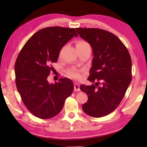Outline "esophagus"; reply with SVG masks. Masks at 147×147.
I'll return each mask as SVG.
<instances>
[{"mask_svg": "<svg viewBox=\"0 0 147 147\" xmlns=\"http://www.w3.org/2000/svg\"><path fill=\"white\" fill-rule=\"evenodd\" d=\"M74 91H80V84L78 83L74 84Z\"/></svg>", "mask_w": 147, "mask_h": 147, "instance_id": "1", "label": "esophagus"}]
</instances>
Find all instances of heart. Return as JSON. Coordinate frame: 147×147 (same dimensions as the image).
Segmentation results:
<instances>
[{
	"label": "heart",
	"mask_w": 147,
	"mask_h": 147,
	"mask_svg": "<svg viewBox=\"0 0 147 147\" xmlns=\"http://www.w3.org/2000/svg\"><path fill=\"white\" fill-rule=\"evenodd\" d=\"M76 48H86V47H90L89 44L84 40H80L76 42ZM67 74L69 77H71V78H80V73L76 70H69L67 72Z\"/></svg>",
	"instance_id": "obj_1"
}]
</instances>
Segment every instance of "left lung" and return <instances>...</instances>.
Listing matches in <instances>:
<instances>
[{
  "mask_svg": "<svg viewBox=\"0 0 147 147\" xmlns=\"http://www.w3.org/2000/svg\"><path fill=\"white\" fill-rule=\"evenodd\" d=\"M80 36L90 44L94 58L88 78L95 85H81L88 100L82 108L93 117L108 115L123 100L131 81V59L128 49L115 35L99 28H77ZM96 81L102 82L97 87Z\"/></svg>",
  "mask_w": 147,
  "mask_h": 147,
  "instance_id": "1",
  "label": "left lung"
}]
</instances>
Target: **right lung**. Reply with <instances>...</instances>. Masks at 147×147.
I'll return each mask as SVG.
<instances>
[{
  "label": "right lung",
  "mask_w": 147,
  "mask_h": 147,
  "mask_svg": "<svg viewBox=\"0 0 147 147\" xmlns=\"http://www.w3.org/2000/svg\"><path fill=\"white\" fill-rule=\"evenodd\" d=\"M74 28L47 27L35 33L21 49L15 64L16 84L27 109L37 117L47 119L60 112L73 93L71 79L59 78L50 84L47 77L58 61L59 52L73 37Z\"/></svg>",
  "instance_id": "obj_1"
}]
</instances>
